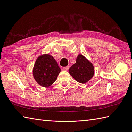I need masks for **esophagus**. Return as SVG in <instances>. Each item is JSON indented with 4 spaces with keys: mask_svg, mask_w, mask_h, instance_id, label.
<instances>
[{
    "mask_svg": "<svg viewBox=\"0 0 132 132\" xmlns=\"http://www.w3.org/2000/svg\"><path fill=\"white\" fill-rule=\"evenodd\" d=\"M69 67H68V66H67V67H64L63 68V69H64L65 70H68L69 69Z\"/></svg>",
    "mask_w": 132,
    "mask_h": 132,
    "instance_id": "1",
    "label": "esophagus"
}]
</instances>
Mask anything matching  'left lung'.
Wrapping results in <instances>:
<instances>
[{
  "instance_id": "8db88e82",
  "label": "left lung",
  "mask_w": 132,
  "mask_h": 132,
  "mask_svg": "<svg viewBox=\"0 0 132 132\" xmlns=\"http://www.w3.org/2000/svg\"><path fill=\"white\" fill-rule=\"evenodd\" d=\"M69 72L78 82L85 83L93 77L94 68L82 55L79 54L76 63L70 68Z\"/></svg>"
}]
</instances>
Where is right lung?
Returning <instances> with one entry per match:
<instances>
[{
	"instance_id": "1",
	"label": "right lung",
	"mask_w": 132,
	"mask_h": 132,
	"mask_svg": "<svg viewBox=\"0 0 132 132\" xmlns=\"http://www.w3.org/2000/svg\"><path fill=\"white\" fill-rule=\"evenodd\" d=\"M61 68L53 57L49 54L39 57L35 62L33 74L35 79L43 87L49 86L56 80Z\"/></svg>"
}]
</instances>
